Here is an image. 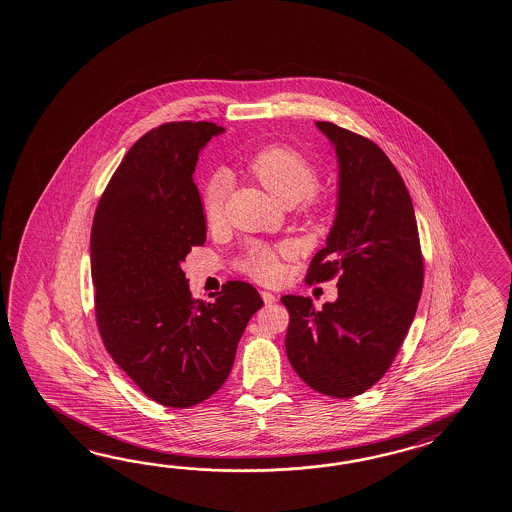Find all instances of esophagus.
Segmentation results:
<instances>
[{
  "label": "esophagus",
  "instance_id": "obj_1",
  "mask_svg": "<svg viewBox=\"0 0 512 512\" xmlns=\"http://www.w3.org/2000/svg\"><path fill=\"white\" fill-rule=\"evenodd\" d=\"M260 295H262L263 302H265V304H267V306H271V304H274V302H276V300H278V297H276V295H274V293H271V291H262V293H260Z\"/></svg>",
  "mask_w": 512,
  "mask_h": 512
}]
</instances>
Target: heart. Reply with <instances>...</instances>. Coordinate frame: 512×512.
I'll return each mask as SVG.
<instances>
[{"instance_id":"1","label":"heart","mask_w":512,"mask_h":512,"mask_svg":"<svg viewBox=\"0 0 512 512\" xmlns=\"http://www.w3.org/2000/svg\"><path fill=\"white\" fill-rule=\"evenodd\" d=\"M245 169L278 203L286 206L300 203V212L309 221L321 219L332 208V193L317 188L319 169L315 162L287 143H271L263 147L250 156ZM226 191L228 179L223 173H214L206 180L201 197L206 225L223 223ZM287 254V247H269L250 241L238 258V269L260 282H274L282 273L280 262Z\"/></svg>"}]
</instances>
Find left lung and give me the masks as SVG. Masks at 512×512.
<instances>
[{"instance_id": "left-lung-1", "label": "left lung", "mask_w": 512, "mask_h": 512, "mask_svg": "<svg viewBox=\"0 0 512 512\" xmlns=\"http://www.w3.org/2000/svg\"><path fill=\"white\" fill-rule=\"evenodd\" d=\"M339 162L337 215L309 263L306 282L335 276L339 297L313 308L286 295V352L317 393L352 398L393 365L415 319L424 284L415 210L398 169L376 143L330 121H317Z\"/></svg>"}]
</instances>
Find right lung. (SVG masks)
<instances>
[{
	"mask_svg": "<svg viewBox=\"0 0 512 512\" xmlns=\"http://www.w3.org/2000/svg\"><path fill=\"white\" fill-rule=\"evenodd\" d=\"M219 132L210 121L145 132L103 191L90 236L103 345L147 398L177 409L201 404L225 383L247 322L263 306L238 280L212 302L195 300L182 271L206 241L193 171Z\"/></svg>",
	"mask_w": 512,
	"mask_h": 512,
	"instance_id": "right-lung-1",
	"label": "right lung"
}]
</instances>
